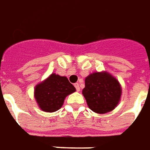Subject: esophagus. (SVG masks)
Listing matches in <instances>:
<instances>
[{"label": "esophagus", "mask_w": 150, "mask_h": 150, "mask_svg": "<svg viewBox=\"0 0 150 150\" xmlns=\"http://www.w3.org/2000/svg\"><path fill=\"white\" fill-rule=\"evenodd\" d=\"M74 86H75V89H76V91H80V87H79V84L78 83H76L74 84Z\"/></svg>", "instance_id": "1"}]
</instances>
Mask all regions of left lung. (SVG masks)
I'll list each match as a JSON object with an SVG mask.
<instances>
[{
	"mask_svg": "<svg viewBox=\"0 0 150 150\" xmlns=\"http://www.w3.org/2000/svg\"><path fill=\"white\" fill-rule=\"evenodd\" d=\"M83 95L91 110L106 114L117 106L122 87L117 79L108 72H94L85 79Z\"/></svg>",
	"mask_w": 150,
	"mask_h": 150,
	"instance_id": "left-lung-1",
	"label": "left lung"
}]
</instances>
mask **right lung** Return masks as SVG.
Listing matches in <instances>:
<instances>
[{
	"mask_svg": "<svg viewBox=\"0 0 150 150\" xmlns=\"http://www.w3.org/2000/svg\"><path fill=\"white\" fill-rule=\"evenodd\" d=\"M75 91V86L67 77L52 73L35 86L34 96L39 107L43 111L51 113L60 109L65 98Z\"/></svg>",
	"mask_w": 150,
	"mask_h": 150,
	"instance_id": "obj_1",
	"label": "right lung"
}]
</instances>
